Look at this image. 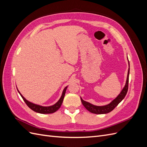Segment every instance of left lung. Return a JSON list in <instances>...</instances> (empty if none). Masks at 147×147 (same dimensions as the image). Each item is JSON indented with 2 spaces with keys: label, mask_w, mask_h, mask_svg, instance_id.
<instances>
[{
  "label": "left lung",
  "mask_w": 147,
  "mask_h": 147,
  "mask_svg": "<svg viewBox=\"0 0 147 147\" xmlns=\"http://www.w3.org/2000/svg\"><path fill=\"white\" fill-rule=\"evenodd\" d=\"M128 64H129V69L127 72V79H126L125 86H124L123 90H121V92L118 94V96L116 97V98L111 102L110 104L105 105L97 106V105H93L88 102L84 101V100H83L82 97H80L82 104L83 105L84 107L89 111V112H90L91 113H95V114L108 113L110 112L111 111H112L120 103V102L123 100V99L124 98V97L126 96L128 90L129 75V61H128Z\"/></svg>",
  "instance_id": "obj_1"
}]
</instances>
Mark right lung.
I'll return each mask as SVG.
<instances>
[{"instance_id": "add662e5", "label": "right lung", "mask_w": 147, "mask_h": 147, "mask_svg": "<svg viewBox=\"0 0 147 147\" xmlns=\"http://www.w3.org/2000/svg\"><path fill=\"white\" fill-rule=\"evenodd\" d=\"M68 86H67L63 91V93H62L61 97H60V99H59V100L57 101L56 104H55L54 105H51V106H47V107H45V106H42L40 105H37L32 103V102H30L29 100H26L24 97H23V96L22 95L20 92L19 91V90H18V91L20 93V94L21 95V96L22 97V98L23 99L24 101L25 102V103L27 104V105L34 112H37V113H42V114H49V113H53L58 110L63 104V102L64 98V96L65 94V91L67 90V88Z\"/></svg>"}]
</instances>
